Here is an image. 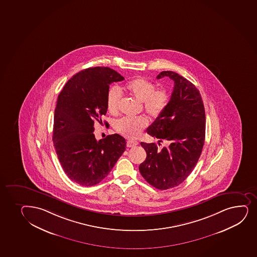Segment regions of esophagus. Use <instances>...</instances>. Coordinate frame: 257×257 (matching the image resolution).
Returning <instances> with one entry per match:
<instances>
[{"instance_id": "obj_1", "label": "esophagus", "mask_w": 257, "mask_h": 257, "mask_svg": "<svg viewBox=\"0 0 257 257\" xmlns=\"http://www.w3.org/2000/svg\"><path fill=\"white\" fill-rule=\"evenodd\" d=\"M138 145H139V142L138 141H133V140H129V141H127V147H136Z\"/></svg>"}]
</instances>
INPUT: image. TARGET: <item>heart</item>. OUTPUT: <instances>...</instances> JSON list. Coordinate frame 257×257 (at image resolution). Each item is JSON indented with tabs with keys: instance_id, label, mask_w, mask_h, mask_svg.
<instances>
[{
	"instance_id": "heart-1",
	"label": "heart",
	"mask_w": 257,
	"mask_h": 257,
	"mask_svg": "<svg viewBox=\"0 0 257 257\" xmlns=\"http://www.w3.org/2000/svg\"><path fill=\"white\" fill-rule=\"evenodd\" d=\"M124 89L137 100L144 103L145 112L152 118H159L164 112L169 102V95L164 89H156L155 84L145 78H136L127 82ZM122 94L117 88L107 93V106L110 113L117 114ZM145 117H124L116 122L115 129L128 139H137L147 126Z\"/></svg>"
}]
</instances>
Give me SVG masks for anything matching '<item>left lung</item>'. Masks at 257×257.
Returning <instances> with one entry per match:
<instances>
[{
  "label": "left lung",
  "mask_w": 257,
  "mask_h": 257,
  "mask_svg": "<svg viewBox=\"0 0 257 257\" xmlns=\"http://www.w3.org/2000/svg\"><path fill=\"white\" fill-rule=\"evenodd\" d=\"M165 77L174 82L170 101L162 115L148 127L147 133L169 145L159 149L154 143L142 142L147 157L139 166L144 179L159 190L178 186L193 171L202 154L206 128L199 90L177 72L164 71L156 78Z\"/></svg>",
  "instance_id": "1"
}]
</instances>
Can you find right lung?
<instances>
[{"label":"right lung","instance_id":"right-lung-1","mask_svg":"<svg viewBox=\"0 0 257 257\" xmlns=\"http://www.w3.org/2000/svg\"><path fill=\"white\" fill-rule=\"evenodd\" d=\"M124 79L109 67H90L72 76L58 95L54 146L64 172L82 186L100 183L125 150L121 136L96 141L93 133L95 122L102 123L107 112L109 84Z\"/></svg>","mask_w":257,"mask_h":257}]
</instances>
